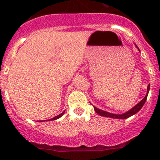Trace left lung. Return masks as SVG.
Here are the masks:
<instances>
[{
	"label": "left lung",
	"instance_id": "1",
	"mask_svg": "<svg viewBox=\"0 0 160 160\" xmlns=\"http://www.w3.org/2000/svg\"><path fill=\"white\" fill-rule=\"evenodd\" d=\"M135 46L137 47V46L135 45ZM138 48V47H137ZM138 51H140L138 49ZM150 89V84L148 85L147 87V93H146V95L145 96V98L142 100L140 102H138V104H136L135 106H134L132 109H130L129 111H128L127 112L124 113V114H113V113H110V112H108V111H103L101 110V109L98 108L94 107L93 106V108H94V111H96V113H98L99 115L103 116V117H107V118H116V119H125V118H128L131 117V116L134 115L135 114H136L137 112H138L140 110H141L142 108L143 107L144 104L146 103V99H147V97L148 94H149V91Z\"/></svg>",
	"mask_w": 160,
	"mask_h": 160
}]
</instances>
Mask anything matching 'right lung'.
<instances>
[{"label": "right lung", "mask_w": 160, "mask_h": 160, "mask_svg": "<svg viewBox=\"0 0 160 160\" xmlns=\"http://www.w3.org/2000/svg\"><path fill=\"white\" fill-rule=\"evenodd\" d=\"M64 112H65V111H63V112H62V113H61V114H59V115H57V116H56V117L52 118V119H49V120H46V121H53V120H56V119H58V118H60V117H62V116L63 115Z\"/></svg>", "instance_id": "add662e5"}]
</instances>
